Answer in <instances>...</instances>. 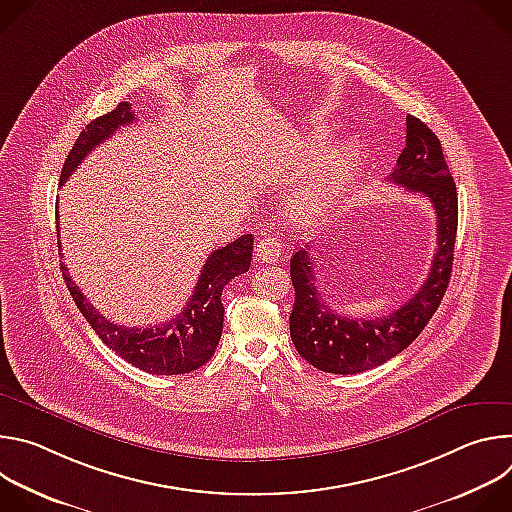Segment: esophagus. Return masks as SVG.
Listing matches in <instances>:
<instances>
[{
	"instance_id": "obj_1",
	"label": "esophagus",
	"mask_w": 512,
	"mask_h": 512,
	"mask_svg": "<svg viewBox=\"0 0 512 512\" xmlns=\"http://www.w3.org/2000/svg\"><path fill=\"white\" fill-rule=\"evenodd\" d=\"M283 255V243L275 237H265L255 247V259L259 263H275Z\"/></svg>"
}]
</instances>
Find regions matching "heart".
I'll return each mask as SVG.
<instances>
[{
  "mask_svg": "<svg viewBox=\"0 0 512 512\" xmlns=\"http://www.w3.org/2000/svg\"><path fill=\"white\" fill-rule=\"evenodd\" d=\"M312 150L310 139H296L289 143L287 160L289 164H302ZM358 162V145L348 139L338 143L318 158L304 180L298 184L289 198V208L300 223L314 225L338 202V198L348 190Z\"/></svg>",
  "mask_w": 512,
  "mask_h": 512,
  "instance_id": "obj_1",
  "label": "heart"
}]
</instances>
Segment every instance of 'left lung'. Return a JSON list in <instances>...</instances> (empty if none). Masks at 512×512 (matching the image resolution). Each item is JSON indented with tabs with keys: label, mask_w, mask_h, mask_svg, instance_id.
I'll use <instances>...</instances> for the list:
<instances>
[{
	"label": "left lung",
	"mask_w": 512,
	"mask_h": 512,
	"mask_svg": "<svg viewBox=\"0 0 512 512\" xmlns=\"http://www.w3.org/2000/svg\"><path fill=\"white\" fill-rule=\"evenodd\" d=\"M411 192H421L437 216V249L427 279L417 294L395 312L352 320L338 316L316 285L312 257L300 249L289 261L296 289L289 334L302 358L324 373L354 375L379 367L405 350L440 306L452 275L458 231V192L448 170L442 143L417 117L407 115V139L393 174L387 178Z\"/></svg>",
	"instance_id": "1"
}]
</instances>
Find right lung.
<instances>
[{"label":"right lung","mask_w":512,"mask_h":512,"mask_svg":"<svg viewBox=\"0 0 512 512\" xmlns=\"http://www.w3.org/2000/svg\"><path fill=\"white\" fill-rule=\"evenodd\" d=\"M135 121L131 105L127 101L119 103L111 113L91 121L72 145L70 154L60 172V186L70 178V174L79 168L87 154H91L97 145L109 139L121 125ZM58 233V218H56ZM60 237V235H58ZM62 251V249H60ZM253 253V237L243 235L227 247L216 249L208 255L194 294L190 296L186 308L166 324L150 328H125L117 326L99 314L91 302L85 298L79 285L72 281L64 263L62 277L70 291L72 300L97 332V336L123 360L131 362L133 367L150 375H186L200 369L208 362L218 346L223 334V316L225 306L221 302L223 287L237 275L249 271ZM62 257V253H60Z\"/></svg>","instance_id":"add662e5"}]
</instances>
